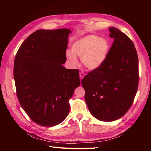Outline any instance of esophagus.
<instances>
[{"mask_svg": "<svg viewBox=\"0 0 151 151\" xmlns=\"http://www.w3.org/2000/svg\"><path fill=\"white\" fill-rule=\"evenodd\" d=\"M84 76H85V74H84L83 72H80L79 73V76H80V79H81V81L83 79V77H84Z\"/></svg>", "mask_w": 151, "mask_h": 151, "instance_id": "1", "label": "esophagus"}]
</instances>
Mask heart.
I'll list each match as a JSON object with an SVG mask.
<instances>
[{
  "instance_id": "1",
  "label": "heart",
  "mask_w": 151,
  "mask_h": 151,
  "mask_svg": "<svg viewBox=\"0 0 151 151\" xmlns=\"http://www.w3.org/2000/svg\"><path fill=\"white\" fill-rule=\"evenodd\" d=\"M108 51L109 44L106 39L89 35L73 43L71 50L66 52V56L73 66L77 65V57H79L84 67L89 70H95L103 64Z\"/></svg>"
}]
</instances>
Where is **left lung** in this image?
Listing matches in <instances>:
<instances>
[{"mask_svg": "<svg viewBox=\"0 0 151 151\" xmlns=\"http://www.w3.org/2000/svg\"><path fill=\"white\" fill-rule=\"evenodd\" d=\"M109 30L114 42L106 58L81 81L89 111L103 122L115 121L128 111L137 92L139 79L134 43L120 29L111 27Z\"/></svg>", "mask_w": 151, "mask_h": 151, "instance_id": "1", "label": "left lung"}]
</instances>
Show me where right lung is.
<instances>
[{
    "instance_id": "add662e5",
    "label": "right lung",
    "mask_w": 151,
    "mask_h": 151,
    "mask_svg": "<svg viewBox=\"0 0 151 151\" xmlns=\"http://www.w3.org/2000/svg\"><path fill=\"white\" fill-rule=\"evenodd\" d=\"M68 29H39L22 43L14 67L17 96L21 107L38 125L60 124L70 109L68 100L80 85L79 70L67 69Z\"/></svg>"
}]
</instances>
